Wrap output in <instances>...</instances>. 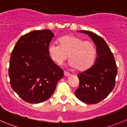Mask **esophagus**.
<instances>
[{"label":"esophagus","mask_w":127,"mask_h":127,"mask_svg":"<svg viewBox=\"0 0 127 127\" xmlns=\"http://www.w3.org/2000/svg\"><path fill=\"white\" fill-rule=\"evenodd\" d=\"M64 75H65V76H69L70 75V73H69V72L64 71Z\"/></svg>","instance_id":"34e87169"}]
</instances>
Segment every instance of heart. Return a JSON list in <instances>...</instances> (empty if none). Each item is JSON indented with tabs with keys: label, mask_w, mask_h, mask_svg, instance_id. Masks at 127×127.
<instances>
[{
	"label": "heart",
	"mask_w": 127,
	"mask_h": 127,
	"mask_svg": "<svg viewBox=\"0 0 127 127\" xmlns=\"http://www.w3.org/2000/svg\"><path fill=\"white\" fill-rule=\"evenodd\" d=\"M49 56L58 65H62L68 57L72 67L85 70L92 65L96 57V48L90 41H83L79 37L68 35L59 39V44L51 42L48 48Z\"/></svg>",
	"instance_id": "1"
}]
</instances>
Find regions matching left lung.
Instances as JSON below:
<instances>
[{
	"label": "left lung",
	"mask_w": 127,
	"mask_h": 127,
	"mask_svg": "<svg viewBox=\"0 0 127 127\" xmlns=\"http://www.w3.org/2000/svg\"><path fill=\"white\" fill-rule=\"evenodd\" d=\"M78 32L88 34L92 39L97 46V58L92 67L77 74L79 86L75 95L86 104H97L107 97L114 88L117 66L113 53L103 38L87 30Z\"/></svg>",
	"instance_id": "1"
}]
</instances>
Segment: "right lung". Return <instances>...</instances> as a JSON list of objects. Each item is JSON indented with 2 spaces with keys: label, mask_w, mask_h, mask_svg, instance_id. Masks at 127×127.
Wrapping results in <instances>:
<instances>
[{
  "label": "right lung",
  "mask_w": 127,
  "mask_h": 127,
  "mask_svg": "<svg viewBox=\"0 0 127 127\" xmlns=\"http://www.w3.org/2000/svg\"><path fill=\"white\" fill-rule=\"evenodd\" d=\"M54 34L50 30H33L17 41L11 55L10 84L27 102L45 101L55 90L64 71L49 56L48 48Z\"/></svg>",
  "instance_id": "1"
}]
</instances>
